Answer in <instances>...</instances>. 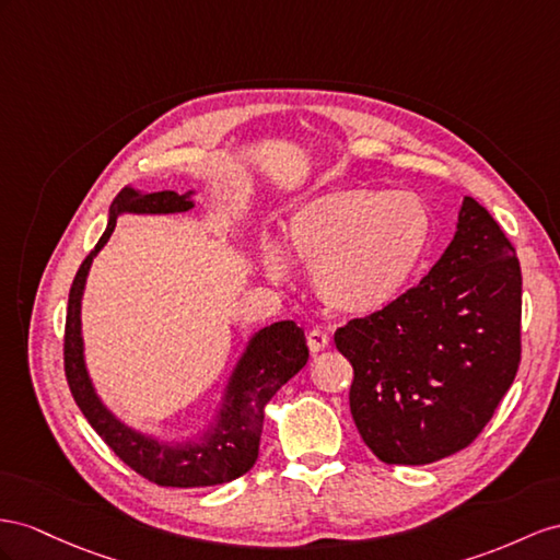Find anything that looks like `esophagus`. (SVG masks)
Masks as SVG:
<instances>
[{
  "label": "esophagus",
  "instance_id": "34e87169",
  "mask_svg": "<svg viewBox=\"0 0 560 560\" xmlns=\"http://www.w3.org/2000/svg\"><path fill=\"white\" fill-rule=\"evenodd\" d=\"M328 342H331V338H328V334L322 331V328H312L307 334V346L312 352H322L324 348H328Z\"/></svg>",
  "mask_w": 560,
  "mask_h": 560
}]
</instances>
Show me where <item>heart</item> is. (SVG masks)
I'll return each mask as SVG.
<instances>
[{"label": "heart", "instance_id": "obj_1", "mask_svg": "<svg viewBox=\"0 0 560 560\" xmlns=\"http://www.w3.org/2000/svg\"><path fill=\"white\" fill-rule=\"evenodd\" d=\"M433 236V220L411 191L350 186L322 194L291 218V253L314 269V289L326 307L366 317L407 291ZM271 279L289 277L279 248H262Z\"/></svg>", "mask_w": 560, "mask_h": 560}]
</instances>
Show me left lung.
<instances>
[{
    "label": "left lung",
    "mask_w": 560,
    "mask_h": 560,
    "mask_svg": "<svg viewBox=\"0 0 560 560\" xmlns=\"http://www.w3.org/2000/svg\"><path fill=\"white\" fill-rule=\"evenodd\" d=\"M523 277L494 218L466 196L433 269L390 307L336 331L350 411L385 464L440 462L480 435L521 364Z\"/></svg>",
    "instance_id": "8db88e82"
}]
</instances>
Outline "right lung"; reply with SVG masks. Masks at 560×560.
<instances>
[{"label":"right lung","instance_id":"add662e5","mask_svg":"<svg viewBox=\"0 0 560 560\" xmlns=\"http://www.w3.org/2000/svg\"><path fill=\"white\" fill-rule=\"evenodd\" d=\"M194 191L179 196L177 191L139 194L125 189L116 196L108 210V226L94 250L84 257L70 285L66 314L63 362L66 378L80 411L108 447L139 476L161 487H210L241 478L257 462L260 435L265 423V407L281 385L289 383L307 364L310 350L305 331L295 322H277L257 331L224 385V395L210 428L198 438L184 442H165L125 425L102 397L96 395L84 364L82 342V293L92 260L102 250L120 214H170L191 210Z\"/></svg>","mask_w":560,"mask_h":560}]
</instances>
